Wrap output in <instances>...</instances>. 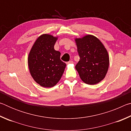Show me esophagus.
Returning <instances> with one entry per match:
<instances>
[{
  "label": "esophagus",
  "mask_w": 131,
  "mask_h": 131,
  "mask_svg": "<svg viewBox=\"0 0 131 131\" xmlns=\"http://www.w3.org/2000/svg\"><path fill=\"white\" fill-rule=\"evenodd\" d=\"M73 62L72 61H70L68 62L67 63H68V64H70V63H73Z\"/></svg>",
  "instance_id": "esophagus-1"
}]
</instances>
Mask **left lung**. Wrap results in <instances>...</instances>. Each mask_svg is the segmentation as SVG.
Listing matches in <instances>:
<instances>
[{
	"label": "left lung",
	"mask_w": 131,
	"mask_h": 131,
	"mask_svg": "<svg viewBox=\"0 0 131 131\" xmlns=\"http://www.w3.org/2000/svg\"><path fill=\"white\" fill-rule=\"evenodd\" d=\"M80 61L75 66L84 83L94 85L101 81L109 66L107 51L100 40L92 35L75 38Z\"/></svg>",
	"instance_id": "1"
}]
</instances>
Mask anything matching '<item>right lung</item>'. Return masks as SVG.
Wrapping results in <instances>:
<instances>
[{
    "label": "right lung",
    "instance_id": "1",
    "mask_svg": "<svg viewBox=\"0 0 131 131\" xmlns=\"http://www.w3.org/2000/svg\"><path fill=\"white\" fill-rule=\"evenodd\" d=\"M58 37L43 34L31 48L28 63L31 76L41 87H52L58 83L66 63L60 59L61 52L54 49Z\"/></svg>",
    "mask_w": 131,
    "mask_h": 131
}]
</instances>
